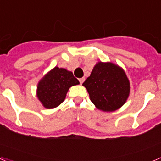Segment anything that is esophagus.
Wrapping results in <instances>:
<instances>
[{
  "label": "esophagus",
  "mask_w": 161,
  "mask_h": 161,
  "mask_svg": "<svg viewBox=\"0 0 161 161\" xmlns=\"http://www.w3.org/2000/svg\"><path fill=\"white\" fill-rule=\"evenodd\" d=\"M79 81H80V85H81V84L85 81V78H80Z\"/></svg>",
  "instance_id": "1"
}]
</instances>
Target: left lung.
Segmentation results:
<instances>
[{
  "label": "left lung",
  "mask_w": 161,
  "mask_h": 161,
  "mask_svg": "<svg viewBox=\"0 0 161 161\" xmlns=\"http://www.w3.org/2000/svg\"><path fill=\"white\" fill-rule=\"evenodd\" d=\"M97 109L113 112L126 103L130 81L123 68L111 62H97L83 83Z\"/></svg>",
  "instance_id": "8db88e82"
}]
</instances>
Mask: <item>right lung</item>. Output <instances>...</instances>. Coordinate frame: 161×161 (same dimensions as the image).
<instances>
[{
  "label": "right lung",
  "mask_w": 161,
  "mask_h": 161,
  "mask_svg": "<svg viewBox=\"0 0 161 161\" xmlns=\"http://www.w3.org/2000/svg\"><path fill=\"white\" fill-rule=\"evenodd\" d=\"M80 82L71 71L55 67L38 81L37 97L46 109H54L64 101L69 88Z\"/></svg>",
  "instance_id": "add662e5"
}]
</instances>
